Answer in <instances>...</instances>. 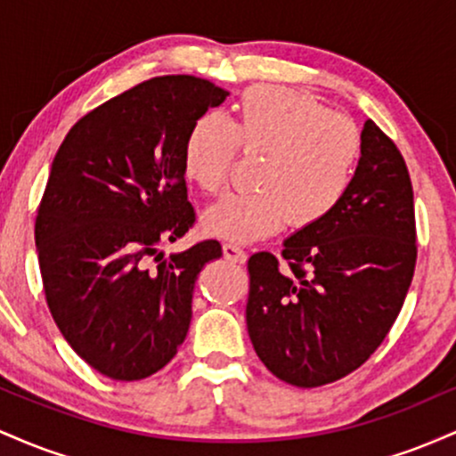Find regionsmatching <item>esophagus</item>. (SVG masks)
Wrapping results in <instances>:
<instances>
[{
  "instance_id": "1",
  "label": "esophagus",
  "mask_w": 456,
  "mask_h": 456,
  "mask_svg": "<svg viewBox=\"0 0 456 456\" xmlns=\"http://www.w3.org/2000/svg\"><path fill=\"white\" fill-rule=\"evenodd\" d=\"M223 255H224V259L232 261V264H244L246 261L244 248H240V246H235V244H223Z\"/></svg>"
}]
</instances>
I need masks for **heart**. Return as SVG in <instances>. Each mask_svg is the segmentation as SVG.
Returning a JSON list of instances; mask_svg holds the SVG:
<instances>
[{
  "instance_id": "b5f03b06",
  "label": "heart",
  "mask_w": 456,
  "mask_h": 456,
  "mask_svg": "<svg viewBox=\"0 0 456 456\" xmlns=\"http://www.w3.org/2000/svg\"><path fill=\"white\" fill-rule=\"evenodd\" d=\"M238 148L261 154L257 192H229L201 216L206 235L250 244L287 223L326 221L347 195L362 141L352 119L285 87L244 92L232 118L203 115L184 143V175L203 192L227 182Z\"/></svg>"
}]
</instances>
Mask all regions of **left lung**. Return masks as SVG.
Masks as SVG:
<instances>
[{
    "mask_svg": "<svg viewBox=\"0 0 456 456\" xmlns=\"http://www.w3.org/2000/svg\"><path fill=\"white\" fill-rule=\"evenodd\" d=\"M347 195L326 221L248 259L246 328L268 370L317 388L370 358L399 315L416 265L413 191L396 145L366 119Z\"/></svg>",
    "mask_w": 456,
    "mask_h": 456,
    "instance_id": "8db88e82",
    "label": "left lung"
}]
</instances>
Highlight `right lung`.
Returning a JSON list of instances; mask_svg holds the SVG:
<instances>
[{"label":"right lung","instance_id":"add662e5","mask_svg":"<svg viewBox=\"0 0 456 456\" xmlns=\"http://www.w3.org/2000/svg\"><path fill=\"white\" fill-rule=\"evenodd\" d=\"M229 92L206 78L156 77L81 118L57 150L36 218V250L57 328L92 369L154 375L184 343L206 240L162 259L195 223L184 143ZM157 255V264L150 256Z\"/></svg>","mask_w":456,"mask_h":456}]
</instances>
